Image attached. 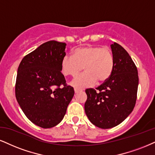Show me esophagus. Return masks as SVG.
Here are the masks:
<instances>
[{"instance_id":"esophagus-1","label":"esophagus","mask_w":155,"mask_h":155,"mask_svg":"<svg viewBox=\"0 0 155 155\" xmlns=\"http://www.w3.org/2000/svg\"><path fill=\"white\" fill-rule=\"evenodd\" d=\"M80 91H81V90L74 88V93H78L80 92Z\"/></svg>"}]
</instances>
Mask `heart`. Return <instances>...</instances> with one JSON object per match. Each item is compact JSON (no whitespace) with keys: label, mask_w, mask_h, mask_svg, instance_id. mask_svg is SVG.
<instances>
[{"label":"heart","mask_w":155,"mask_h":155,"mask_svg":"<svg viewBox=\"0 0 155 155\" xmlns=\"http://www.w3.org/2000/svg\"><path fill=\"white\" fill-rule=\"evenodd\" d=\"M115 62L110 49L87 45L74 49L72 57L64 56L60 62L61 71L64 75L74 76L83 69V74L72 80L74 88L83 89L106 82L112 75Z\"/></svg>","instance_id":"obj_1"}]
</instances>
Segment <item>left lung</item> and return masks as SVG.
<instances>
[{"mask_svg":"<svg viewBox=\"0 0 155 155\" xmlns=\"http://www.w3.org/2000/svg\"><path fill=\"white\" fill-rule=\"evenodd\" d=\"M115 66L112 75L96 90H85V111L90 121L101 129H110L132 112L137 101L139 76L129 53L121 45H110Z\"/></svg>","mask_w":155,"mask_h":155,"instance_id":"1","label":"left lung"}]
</instances>
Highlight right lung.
Segmentation results:
<instances>
[{
  "label": "right lung",
  "mask_w": 155,
  "mask_h": 155,
  "mask_svg": "<svg viewBox=\"0 0 155 155\" xmlns=\"http://www.w3.org/2000/svg\"><path fill=\"white\" fill-rule=\"evenodd\" d=\"M65 48V43L47 41L25 56L17 71L16 100L26 117L44 129L60 123L73 98V87L61 72Z\"/></svg>",
  "instance_id": "right-lung-1"
}]
</instances>
